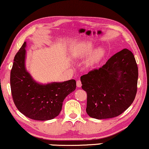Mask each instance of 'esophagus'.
I'll list each match as a JSON object with an SVG mask.
<instances>
[{
    "instance_id": "1",
    "label": "esophagus",
    "mask_w": 149,
    "mask_h": 149,
    "mask_svg": "<svg viewBox=\"0 0 149 149\" xmlns=\"http://www.w3.org/2000/svg\"><path fill=\"white\" fill-rule=\"evenodd\" d=\"M81 86H82L81 81H80V80H78V81H77V87H81Z\"/></svg>"
}]
</instances>
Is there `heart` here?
<instances>
[{
  "label": "heart",
  "instance_id": "b5f03b06",
  "mask_svg": "<svg viewBox=\"0 0 149 149\" xmlns=\"http://www.w3.org/2000/svg\"><path fill=\"white\" fill-rule=\"evenodd\" d=\"M94 45L91 42H82L78 44L76 48H73L72 54L74 57L82 58L92 51ZM104 51L102 48L94 50L88 55L85 61V63L89 67H92L98 64L103 56Z\"/></svg>",
  "mask_w": 149,
  "mask_h": 149
}]
</instances>
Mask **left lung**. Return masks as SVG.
<instances>
[{
	"mask_svg": "<svg viewBox=\"0 0 149 149\" xmlns=\"http://www.w3.org/2000/svg\"><path fill=\"white\" fill-rule=\"evenodd\" d=\"M137 79L135 58L127 48L111 57L102 67L82 76V88L87 94V114L103 119L122 114L135 100Z\"/></svg>",
	"mask_w": 149,
	"mask_h": 149,
	"instance_id": "obj_1",
	"label": "left lung"
}]
</instances>
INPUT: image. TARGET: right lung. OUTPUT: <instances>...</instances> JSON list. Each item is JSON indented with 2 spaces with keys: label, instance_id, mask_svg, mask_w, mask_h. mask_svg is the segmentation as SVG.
Masks as SVG:
<instances>
[{
  "label": "right lung",
  "instance_id": "1",
  "mask_svg": "<svg viewBox=\"0 0 149 149\" xmlns=\"http://www.w3.org/2000/svg\"><path fill=\"white\" fill-rule=\"evenodd\" d=\"M26 42L23 43L14 59L10 73V87L14 103L19 112L37 121L54 119L62 110L67 96L76 89V82L69 80L40 84L26 68Z\"/></svg>",
  "mask_w": 149,
  "mask_h": 149
}]
</instances>
